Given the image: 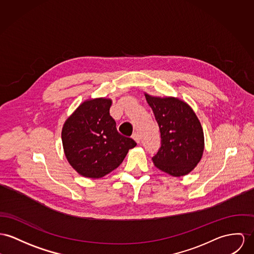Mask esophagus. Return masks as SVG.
<instances>
[{
  "label": "esophagus",
  "mask_w": 254,
  "mask_h": 254,
  "mask_svg": "<svg viewBox=\"0 0 254 254\" xmlns=\"http://www.w3.org/2000/svg\"><path fill=\"white\" fill-rule=\"evenodd\" d=\"M132 139L136 142L137 144L140 143V135H139L138 133H134V134L132 135Z\"/></svg>",
  "instance_id": "obj_1"
}]
</instances>
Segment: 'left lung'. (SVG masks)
<instances>
[{
  "label": "left lung",
  "mask_w": 254,
  "mask_h": 254,
  "mask_svg": "<svg viewBox=\"0 0 254 254\" xmlns=\"http://www.w3.org/2000/svg\"><path fill=\"white\" fill-rule=\"evenodd\" d=\"M159 127L161 146L153 157L156 167L173 177L190 173L204 152V132L192 108L174 97H153L145 93Z\"/></svg>",
  "instance_id": "obj_1"
}]
</instances>
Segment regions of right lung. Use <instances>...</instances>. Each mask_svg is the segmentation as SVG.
Here are the masks:
<instances>
[{"label": "right lung", "mask_w": 254, "mask_h": 254, "mask_svg": "<svg viewBox=\"0 0 254 254\" xmlns=\"http://www.w3.org/2000/svg\"><path fill=\"white\" fill-rule=\"evenodd\" d=\"M111 104L110 98L87 99L64 124V155L83 177L99 179L109 174L136 146L134 140L118 132L116 122L109 114Z\"/></svg>", "instance_id": "obj_1"}]
</instances>
